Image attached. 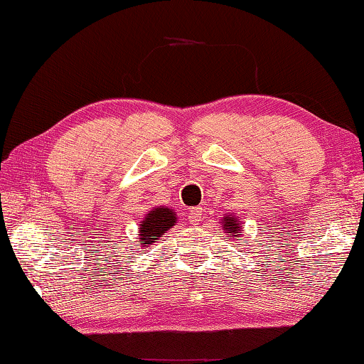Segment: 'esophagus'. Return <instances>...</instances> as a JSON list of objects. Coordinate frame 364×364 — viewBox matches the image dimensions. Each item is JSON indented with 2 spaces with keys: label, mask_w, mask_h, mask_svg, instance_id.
I'll list each match as a JSON object with an SVG mask.
<instances>
[{
  "label": "esophagus",
  "mask_w": 364,
  "mask_h": 364,
  "mask_svg": "<svg viewBox=\"0 0 364 364\" xmlns=\"http://www.w3.org/2000/svg\"><path fill=\"white\" fill-rule=\"evenodd\" d=\"M204 210L200 209V207H194V209L191 210V213H189V220H191V223L194 225H199L200 222H203L204 218Z\"/></svg>",
  "instance_id": "1"
}]
</instances>
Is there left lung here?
<instances>
[{
    "label": "left lung",
    "mask_w": 364,
    "mask_h": 364,
    "mask_svg": "<svg viewBox=\"0 0 364 364\" xmlns=\"http://www.w3.org/2000/svg\"><path fill=\"white\" fill-rule=\"evenodd\" d=\"M225 225L223 227H227V230H228V233H240V223H236L235 222V218H232V217H225V222H223ZM233 238V236H232Z\"/></svg>",
    "instance_id": "obj_1"
}]
</instances>
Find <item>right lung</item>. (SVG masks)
<instances>
[{"mask_svg":"<svg viewBox=\"0 0 364 364\" xmlns=\"http://www.w3.org/2000/svg\"><path fill=\"white\" fill-rule=\"evenodd\" d=\"M176 223L175 212L168 207H157L147 213V217L141 222V240L144 245H152L157 236L165 233Z\"/></svg>","mask_w":364,"mask_h":364,"instance_id":"1","label":"right lung"}]
</instances>
